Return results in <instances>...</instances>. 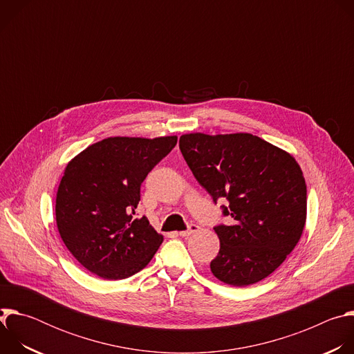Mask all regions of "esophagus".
I'll return each mask as SVG.
<instances>
[{
  "label": "esophagus",
  "mask_w": 354,
  "mask_h": 354,
  "mask_svg": "<svg viewBox=\"0 0 354 354\" xmlns=\"http://www.w3.org/2000/svg\"><path fill=\"white\" fill-rule=\"evenodd\" d=\"M197 230H198V225H196V224H189L187 230H186V231H179L178 235H180V236H189L190 234L196 232Z\"/></svg>",
  "instance_id": "obj_1"
}]
</instances>
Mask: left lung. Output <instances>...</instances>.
I'll return each instance as SVG.
<instances>
[{
	"mask_svg": "<svg viewBox=\"0 0 354 354\" xmlns=\"http://www.w3.org/2000/svg\"><path fill=\"white\" fill-rule=\"evenodd\" d=\"M180 153L213 201L225 197L214 227L220 238L213 274L234 287L261 281L291 254L307 218V186L286 151L248 133L185 134Z\"/></svg>",
	"mask_w": 354,
	"mask_h": 354,
	"instance_id": "8db88e82",
	"label": "left lung"
}]
</instances>
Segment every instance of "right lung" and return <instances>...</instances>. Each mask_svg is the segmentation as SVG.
<instances>
[{"label":"right lung","instance_id":"obj_1","mask_svg":"<svg viewBox=\"0 0 354 354\" xmlns=\"http://www.w3.org/2000/svg\"><path fill=\"white\" fill-rule=\"evenodd\" d=\"M176 141V136L109 137L67 165L56 198L57 228L71 255L91 273L122 280L156 255L164 238L136 209L141 183Z\"/></svg>","mask_w":354,"mask_h":354}]
</instances>
